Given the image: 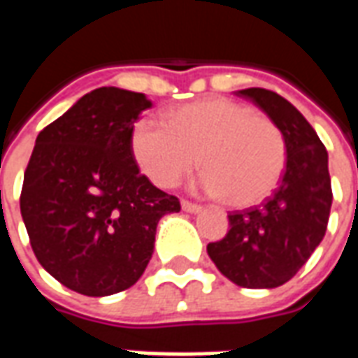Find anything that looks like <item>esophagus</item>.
<instances>
[{
	"label": "esophagus",
	"mask_w": 358,
	"mask_h": 358,
	"mask_svg": "<svg viewBox=\"0 0 358 358\" xmlns=\"http://www.w3.org/2000/svg\"><path fill=\"white\" fill-rule=\"evenodd\" d=\"M182 209L186 210V213H199L201 210V205H197V203H192V201H186V199H182Z\"/></svg>",
	"instance_id": "34e87169"
}]
</instances>
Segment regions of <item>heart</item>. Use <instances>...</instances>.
Returning a JSON list of instances; mask_svg holds the SVG:
<instances>
[{
  "label": "heart",
  "mask_w": 358,
  "mask_h": 358,
  "mask_svg": "<svg viewBox=\"0 0 358 358\" xmlns=\"http://www.w3.org/2000/svg\"><path fill=\"white\" fill-rule=\"evenodd\" d=\"M130 148L143 174L163 187L178 184L201 155L203 192L224 195V201L238 209L270 197L287 164L282 130L253 107L222 97L172 110L169 124L140 118Z\"/></svg>",
  "instance_id": "heart-1"
}]
</instances>
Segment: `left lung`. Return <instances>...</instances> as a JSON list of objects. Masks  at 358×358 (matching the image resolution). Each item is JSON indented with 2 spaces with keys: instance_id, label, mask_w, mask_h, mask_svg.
I'll list each match as a JSON object with an SVG mask.
<instances>
[{
  "instance_id": "1",
  "label": "left lung",
  "mask_w": 358,
  "mask_h": 358,
  "mask_svg": "<svg viewBox=\"0 0 358 358\" xmlns=\"http://www.w3.org/2000/svg\"><path fill=\"white\" fill-rule=\"evenodd\" d=\"M238 95L255 103L282 130L287 164L272 197L230 213V230L209 243L207 253L236 285L270 289L292 280L326 234L331 207L328 151L307 118L276 92L248 88Z\"/></svg>"
}]
</instances>
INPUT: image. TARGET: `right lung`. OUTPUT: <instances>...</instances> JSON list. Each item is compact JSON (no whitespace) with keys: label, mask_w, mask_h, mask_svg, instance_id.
<instances>
[{"label":"right lung","mask_w":358,"mask_h":358,"mask_svg":"<svg viewBox=\"0 0 358 358\" xmlns=\"http://www.w3.org/2000/svg\"><path fill=\"white\" fill-rule=\"evenodd\" d=\"M149 107L143 94L105 86L36 138L20 215L36 259L73 292L105 297L136 284L159 220L180 210L178 197L153 186L132 155L134 122Z\"/></svg>","instance_id":"1"}]
</instances>
